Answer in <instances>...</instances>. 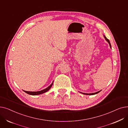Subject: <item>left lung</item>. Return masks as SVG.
<instances>
[{
    "label": "left lung",
    "instance_id": "left-lung-1",
    "mask_svg": "<svg viewBox=\"0 0 128 128\" xmlns=\"http://www.w3.org/2000/svg\"><path fill=\"white\" fill-rule=\"evenodd\" d=\"M104 38H105V40H106V41L108 42V44H110V48H111V44H110V40L107 39L105 36H104ZM100 91H98V92H96V93H82V94H86V95H94V94H97V93H98V92H100Z\"/></svg>",
    "mask_w": 128,
    "mask_h": 128
}]
</instances>
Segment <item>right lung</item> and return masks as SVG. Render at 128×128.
<instances>
[{
  "instance_id": "right-lung-1",
  "label": "right lung",
  "mask_w": 128,
  "mask_h": 128,
  "mask_svg": "<svg viewBox=\"0 0 128 128\" xmlns=\"http://www.w3.org/2000/svg\"><path fill=\"white\" fill-rule=\"evenodd\" d=\"M53 82L48 87H47L46 88V89H44L42 90H41V91H34V92H32V91H24V90H23V91L25 93L28 94H30V95H32V96H37V95H39V94H41L45 93V92H47L48 90H50V89L51 88V86L53 85Z\"/></svg>"
}]
</instances>
